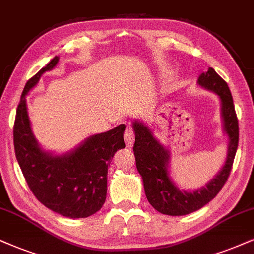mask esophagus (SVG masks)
I'll list each match as a JSON object with an SVG mask.
<instances>
[{
  "instance_id": "esophagus-1",
  "label": "esophagus",
  "mask_w": 254,
  "mask_h": 254,
  "mask_svg": "<svg viewBox=\"0 0 254 254\" xmlns=\"http://www.w3.org/2000/svg\"><path fill=\"white\" fill-rule=\"evenodd\" d=\"M124 140H125V144H127V147H131L133 145L134 143V132L133 130L131 129V127H127V130H125L124 132Z\"/></svg>"
}]
</instances>
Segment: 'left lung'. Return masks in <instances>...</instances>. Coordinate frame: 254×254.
Returning a JSON list of instances; mask_svg holds the SVG:
<instances>
[{"instance_id":"8db88e82","label":"left lung","mask_w":254,"mask_h":254,"mask_svg":"<svg viewBox=\"0 0 254 254\" xmlns=\"http://www.w3.org/2000/svg\"><path fill=\"white\" fill-rule=\"evenodd\" d=\"M197 84L219 97L223 131L227 137V155L219 172L205 186L195 190H183L172 179L171 153L153 134V130L143 121L134 120L133 152L136 166L142 176L144 190L153 208L168 216H185L205 206L218 194L229 178L239 140V127L231 91L214 69L208 68L198 77Z\"/></svg>"}]
</instances>
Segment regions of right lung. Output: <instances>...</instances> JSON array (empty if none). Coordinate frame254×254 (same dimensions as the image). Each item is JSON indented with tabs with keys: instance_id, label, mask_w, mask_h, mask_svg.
I'll list each match as a JSON object with an SVG mask.
<instances>
[{
	"instance_id": "add662e5",
	"label": "right lung",
	"mask_w": 254,
	"mask_h": 254,
	"mask_svg": "<svg viewBox=\"0 0 254 254\" xmlns=\"http://www.w3.org/2000/svg\"><path fill=\"white\" fill-rule=\"evenodd\" d=\"M55 56L25 84L14 125V146L18 165L29 188L44 206L64 217L86 218L97 212L107 198L108 166L116 151L125 147V125L82 140L68 152L44 150L31 129L25 96L41 76L59 63Z\"/></svg>"
}]
</instances>
